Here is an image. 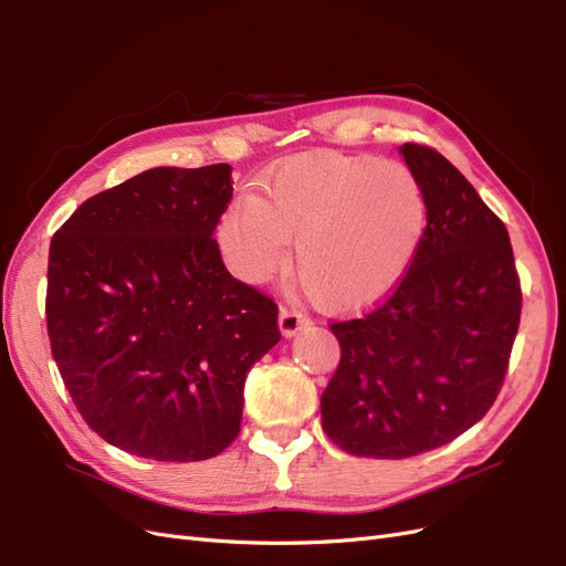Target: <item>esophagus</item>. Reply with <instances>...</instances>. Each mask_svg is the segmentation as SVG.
<instances>
[{
	"instance_id": "obj_1",
	"label": "esophagus",
	"mask_w": 566,
	"mask_h": 566,
	"mask_svg": "<svg viewBox=\"0 0 566 566\" xmlns=\"http://www.w3.org/2000/svg\"><path fill=\"white\" fill-rule=\"evenodd\" d=\"M304 325H310V318H304L302 314H297V312H293V310H281V314H279V328H281V335L283 337H293V335H297Z\"/></svg>"
}]
</instances>
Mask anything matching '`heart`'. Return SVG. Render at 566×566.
Here are the masks:
<instances>
[{"instance_id":"b5f03b06","label":"heart","mask_w":566,"mask_h":566,"mask_svg":"<svg viewBox=\"0 0 566 566\" xmlns=\"http://www.w3.org/2000/svg\"><path fill=\"white\" fill-rule=\"evenodd\" d=\"M427 231V196L399 160L304 153L266 169L221 217L238 276L266 281L293 241V266L325 312H356L401 283Z\"/></svg>"}]
</instances>
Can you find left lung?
I'll list each match as a JSON object with an SVG mask.
<instances>
[{
	"instance_id": "1",
	"label": "left lung",
	"mask_w": 566,
	"mask_h": 566,
	"mask_svg": "<svg viewBox=\"0 0 566 566\" xmlns=\"http://www.w3.org/2000/svg\"><path fill=\"white\" fill-rule=\"evenodd\" d=\"M427 196V231L391 297L333 323L339 366L321 397L342 451L401 460L460 437L499 397L520 328L510 235L441 153L403 144Z\"/></svg>"
}]
</instances>
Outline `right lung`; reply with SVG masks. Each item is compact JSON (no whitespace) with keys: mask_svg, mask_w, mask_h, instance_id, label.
I'll return each mask as SVG.
<instances>
[{"mask_svg":"<svg viewBox=\"0 0 566 566\" xmlns=\"http://www.w3.org/2000/svg\"><path fill=\"white\" fill-rule=\"evenodd\" d=\"M231 165L153 167L82 202L51 238V354L84 422L132 455L196 462L241 432L250 368L279 306L212 238Z\"/></svg>","mask_w":566,"mask_h":566,"instance_id":"obj_1","label":"right lung"}]
</instances>
